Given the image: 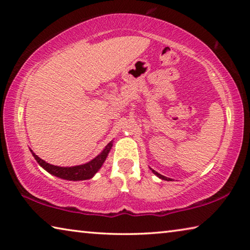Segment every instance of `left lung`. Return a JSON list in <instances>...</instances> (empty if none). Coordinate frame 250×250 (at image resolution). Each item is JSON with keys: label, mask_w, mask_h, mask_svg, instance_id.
<instances>
[{"label": "left lung", "mask_w": 250, "mask_h": 250, "mask_svg": "<svg viewBox=\"0 0 250 250\" xmlns=\"http://www.w3.org/2000/svg\"><path fill=\"white\" fill-rule=\"evenodd\" d=\"M150 170L154 173V174L159 177V179H162V180H166V181H171V179H168V177H167V176H163V175H161L160 173H158V172H155L154 170H152V168L150 167Z\"/></svg>", "instance_id": "8db88e82"}]
</instances>
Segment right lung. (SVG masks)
I'll list each match as a JSON object with an SVG mask.
<instances>
[{"mask_svg":"<svg viewBox=\"0 0 250 250\" xmlns=\"http://www.w3.org/2000/svg\"><path fill=\"white\" fill-rule=\"evenodd\" d=\"M112 142L113 141H110L108 145L104 146V149L101 151L95 159H92L89 162L84 164H80V166L75 167L53 166V164H49L46 162V161L42 160L40 156H37L31 149L29 150H31L34 159L37 161V163H39L45 171H47L52 175L67 181H83L94 177L96 173L100 170V167H103L105 159H107L110 150H111Z\"/></svg>","mask_w":250,"mask_h":250,"instance_id":"obj_1","label":"right lung"}]
</instances>
